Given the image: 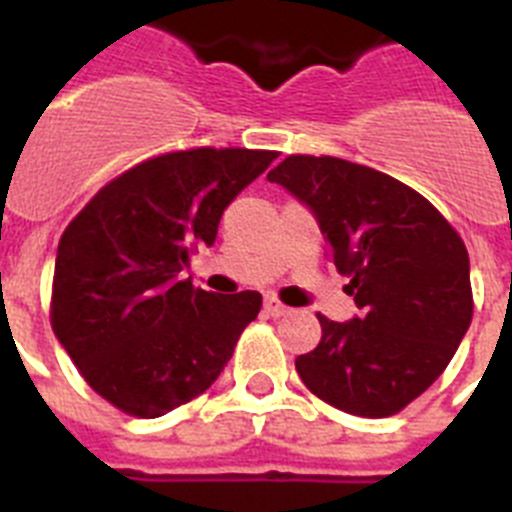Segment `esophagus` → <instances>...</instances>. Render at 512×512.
<instances>
[{"mask_svg": "<svg viewBox=\"0 0 512 512\" xmlns=\"http://www.w3.org/2000/svg\"><path fill=\"white\" fill-rule=\"evenodd\" d=\"M265 311H268L270 317H286L291 309H288L286 304H281L278 299H273V296H268V299H265Z\"/></svg>", "mask_w": 512, "mask_h": 512, "instance_id": "obj_1", "label": "esophagus"}]
</instances>
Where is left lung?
Wrapping results in <instances>:
<instances>
[{
  "label": "left lung",
  "mask_w": 512,
  "mask_h": 512,
  "mask_svg": "<svg viewBox=\"0 0 512 512\" xmlns=\"http://www.w3.org/2000/svg\"><path fill=\"white\" fill-rule=\"evenodd\" d=\"M268 180L314 213L361 309L350 322L317 314L322 340L296 358L301 381L350 415H397L446 371L469 330L464 242L420 193L348 159L293 154Z\"/></svg>",
  "instance_id": "1"
}]
</instances>
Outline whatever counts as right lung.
<instances>
[{"label":"right lung","instance_id":"add662e5","mask_svg":"<svg viewBox=\"0 0 512 512\" xmlns=\"http://www.w3.org/2000/svg\"><path fill=\"white\" fill-rule=\"evenodd\" d=\"M275 151L190 149L108 182L66 226L51 327L84 381L133 417H162L208 389L262 306L257 291L216 296L182 281L221 213Z\"/></svg>","mask_w":512,"mask_h":512}]
</instances>
